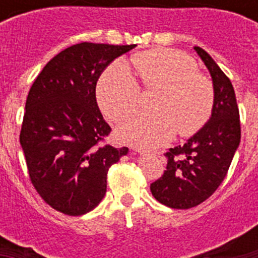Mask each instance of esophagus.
I'll use <instances>...</instances> for the list:
<instances>
[{"label":"esophagus","instance_id":"obj_1","mask_svg":"<svg viewBox=\"0 0 258 258\" xmlns=\"http://www.w3.org/2000/svg\"><path fill=\"white\" fill-rule=\"evenodd\" d=\"M133 150L136 152H138V154L140 155H154V152L152 151H150V150H146V149H143V147H133Z\"/></svg>","mask_w":258,"mask_h":258}]
</instances>
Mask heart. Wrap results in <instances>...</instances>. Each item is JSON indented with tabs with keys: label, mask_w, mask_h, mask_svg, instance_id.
I'll list each match as a JSON object with an SVG mask.
<instances>
[{
	"label": "heart",
	"mask_w": 258,
	"mask_h": 258,
	"mask_svg": "<svg viewBox=\"0 0 258 258\" xmlns=\"http://www.w3.org/2000/svg\"><path fill=\"white\" fill-rule=\"evenodd\" d=\"M133 64L146 88L161 93L154 104L156 112L138 113L118 129L122 142L151 149L169 142L177 131L186 137L204 126L213 108L214 89L208 77L197 72L192 58L156 49L136 54ZM140 98V86L122 61L109 66L97 84L98 104L112 121L133 113Z\"/></svg>",
	"instance_id": "heart-1"
}]
</instances>
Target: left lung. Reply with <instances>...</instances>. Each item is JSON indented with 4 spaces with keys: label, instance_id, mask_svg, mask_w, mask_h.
<instances>
[{
    "label": "left lung",
    "instance_id": "left-lung-1",
    "mask_svg": "<svg viewBox=\"0 0 258 258\" xmlns=\"http://www.w3.org/2000/svg\"><path fill=\"white\" fill-rule=\"evenodd\" d=\"M194 50L212 77V115L184 145L166 152V170L150 186L157 202L174 209L192 208L208 199L226 177L240 143L239 109L231 81L206 50L199 46Z\"/></svg>",
    "mask_w": 258,
    "mask_h": 258
}]
</instances>
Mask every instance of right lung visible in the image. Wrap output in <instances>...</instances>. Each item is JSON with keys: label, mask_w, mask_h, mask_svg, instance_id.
Segmentation results:
<instances>
[{"label": "right lung", "mask_w": 258, "mask_h": 258, "mask_svg": "<svg viewBox=\"0 0 258 258\" xmlns=\"http://www.w3.org/2000/svg\"><path fill=\"white\" fill-rule=\"evenodd\" d=\"M134 47L72 45L45 66L29 90L20 146L35 188L61 213L93 211L106 195L109 166L129 151L101 145L111 127L99 111L95 88L102 72Z\"/></svg>", "instance_id": "obj_1"}]
</instances>
